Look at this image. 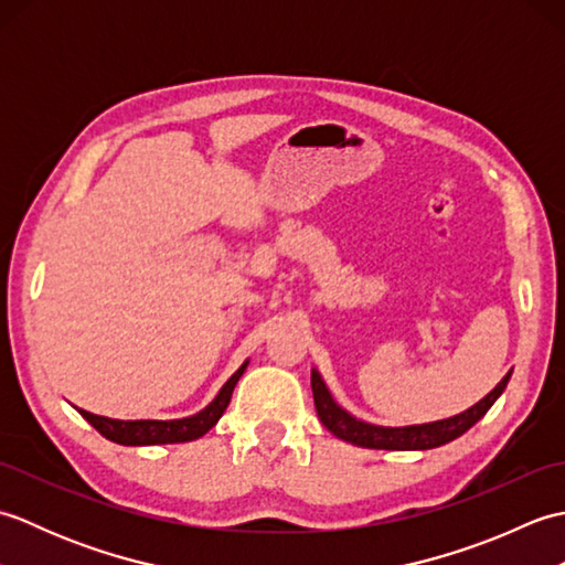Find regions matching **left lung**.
<instances>
[{"instance_id": "obj_1", "label": "left lung", "mask_w": 565, "mask_h": 565, "mask_svg": "<svg viewBox=\"0 0 565 565\" xmlns=\"http://www.w3.org/2000/svg\"><path fill=\"white\" fill-rule=\"evenodd\" d=\"M510 376L512 371L486 395L483 401H478L473 407H468V411L459 415L437 419V423L407 425V427H381V425L364 423V419H356L354 415L347 413L344 407L334 403L326 381H322V376L318 374V369L310 371V386H313V401H316L320 423L326 425L338 439H344L354 444V447H366V449L425 451V449L441 447V444L461 437L466 429H471L478 419L490 411V405L500 398V393L505 391Z\"/></svg>"}]
</instances>
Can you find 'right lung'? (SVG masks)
<instances>
[{"instance_id": "1", "label": "right lung", "mask_w": 565, "mask_h": 565, "mask_svg": "<svg viewBox=\"0 0 565 565\" xmlns=\"http://www.w3.org/2000/svg\"><path fill=\"white\" fill-rule=\"evenodd\" d=\"M247 362L239 366L235 374L225 381V386L218 391V395L203 407L201 413L182 417V419H114L104 415H94L77 407L79 415L87 423L116 444L124 447H150V444H179V441H194L206 435V431L218 423L221 415L225 413L231 395L235 391V383L245 374Z\"/></svg>"}]
</instances>
